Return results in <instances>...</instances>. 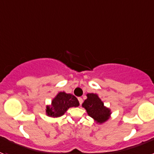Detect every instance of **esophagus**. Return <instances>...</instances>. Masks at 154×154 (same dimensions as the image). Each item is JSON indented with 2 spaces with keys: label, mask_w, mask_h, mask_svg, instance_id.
Returning a JSON list of instances; mask_svg holds the SVG:
<instances>
[{
  "label": "esophagus",
  "mask_w": 154,
  "mask_h": 154,
  "mask_svg": "<svg viewBox=\"0 0 154 154\" xmlns=\"http://www.w3.org/2000/svg\"><path fill=\"white\" fill-rule=\"evenodd\" d=\"M78 100L80 104H82V103H83V99H82L81 97H78Z\"/></svg>",
  "instance_id": "obj_1"
}]
</instances>
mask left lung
Masks as SVG:
<instances>
[{
    "label": "left lung",
    "instance_id": "left-lung-1",
    "mask_svg": "<svg viewBox=\"0 0 154 154\" xmlns=\"http://www.w3.org/2000/svg\"><path fill=\"white\" fill-rule=\"evenodd\" d=\"M87 98L82 106L86 110L88 116L94 119L96 124L102 125L110 118L111 109L104 106V103L96 93H88Z\"/></svg>",
    "mask_w": 154,
    "mask_h": 154
}]
</instances>
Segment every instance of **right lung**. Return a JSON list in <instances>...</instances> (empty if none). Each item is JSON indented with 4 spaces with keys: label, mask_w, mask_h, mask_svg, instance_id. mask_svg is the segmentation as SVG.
<instances>
[{
    "label": "right lung",
    "mask_w": 154,
    "mask_h": 154,
    "mask_svg": "<svg viewBox=\"0 0 154 154\" xmlns=\"http://www.w3.org/2000/svg\"><path fill=\"white\" fill-rule=\"evenodd\" d=\"M80 105L75 96L60 91L51 100V103L46 106L45 112L48 117L59 118L63 116L71 107H77Z\"/></svg>",
    "instance_id": "right-lung-1"
}]
</instances>
